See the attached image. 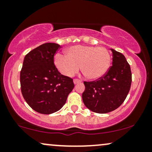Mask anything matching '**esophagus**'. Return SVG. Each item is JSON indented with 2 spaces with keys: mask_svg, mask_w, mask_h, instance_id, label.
<instances>
[{
  "mask_svg": "<svg viewBox=\"0 0 152 152\" xmlns=\"http://www.w3.org/2000/svg\"><path fill=\"white\" fill-rule=\"evenodd\" d=\"M81 80L79 79H77V78H75V79H74V83H75V84H77V83H81Z\"/></svg>",
  "mask_w": 152,
  "mask_h": 152,
  "instance_id": "1",
  "label": "esophagus"
}]
</instances>
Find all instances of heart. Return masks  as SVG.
Wrapping results in <instances>:
<instances>
[{"instance_id": "obj_1", "label": "heart", "mask_w": 152, "mask_h": 152, "mask_svg": "<svg viewBox=\"0 0 152 152\" xmlns=\"http://www.w3.org/2000/svg\"><path fill=\"white\" fill-rule=\"evenodd\" d=\"M111 58L104 47L75 46L66 51V56L57 54L55 64L62 74L73 76L79 70L88 79H97L109 71Z\"/></svg>"}]
</instances>
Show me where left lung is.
Returning a JSON list of instances; mask_svg holds the SVG:
<instances>
[{"mask_svg": "<svg viewBox=\"0 0 152 152\" xmlns=\"http://www.w3.org/2000/svg\"><path fill=\"white\" fill-rule=\"evenodd\" d=\"M112 66L104 76L84 81L82 94L84 105L93 112L106 114L119 107L126 99L132 84V71L123 54L111 49Z\"/></svg>", "mask_w": 152, "mask_h": 152, "instance_id": "1", "label": "left lung"}]
</instances>
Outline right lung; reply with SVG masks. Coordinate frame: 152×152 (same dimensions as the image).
Listing matches in <instances>:
<instances>
[{
	"label": "right lung",
	"instance_id": "obj_1",
	"mask_svg": "<svg viewBox=\"0 0 152 152\" xmlns=\"http://www.w3.org/2000/svg\"><path fill=\"white\" fill-rule=\"evenodd\" d=\"M61 48L43 43L24 58L20 81L24 99L34 111L50 114L60 110L74 87L72 78L61 74L54 64V55Z\"/></svg>",
	"mask_w": 152,
	"mask_h": 152
}]
</instances>
